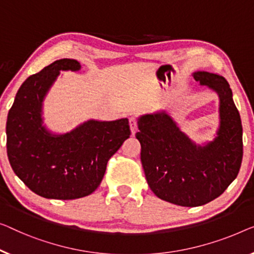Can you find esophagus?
I'll return each instance as SVG.
<instances>
[{
  "mask_svg": "<svg viewBox=\"0 0 254 254\" xmlns=\"http://www.w3.org/2000/svg\"><path fill=\"white\" fill-rule=\"evenodd\" d=\"M128 124H130V128H131L132 134H134L135 132H137V130H138L137 119H135V117H131V119L128 120Z\"/></svg>",
  "mask_w": 254,
  "mask_h": 254,
  "instance_id": "1",
  "label": "esophagus"
}]
</instances>
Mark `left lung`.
Returning a JSON list of instances; mask_svg holds the SVG:
<instances>
[{
  "mask_svg": "<svg viewBox=\"0 0 254 254\" xmlns=\"http://www.w3.org/2000/svg\"><path fill=\"white\" fill-rule=\"evenodd\" d=\"M195 81L219 94L220 127L217 137L197 146L165 112L138 120L135 138L140 158L155 195L181 206H199L224 192L235 180L243 158V128L232 89L224 76L196 71Z\"/></svg>",
  "mask_w": 254,
  "mask_h": 254,
  "instance_id": "8db88e82",
  "label": "left lung"
}]
</instances>
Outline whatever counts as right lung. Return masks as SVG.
Returning <instances> with one entry per match:
<instances>
[{"label":"right lung","instance_id":"obj_1","mask_svg":"<svg viewBox=\"0 0 254 254\" xmlns=\"http://www.w3.org/2000/svg\"><path fill=\"white\" fill-rule=\"evenodd\" d=\"M77 60L60 59L22 83L6 121V151L13 172L45 198L75 199L96 190L107 163L130 137L127 119L90 120L65 134L42 126V103L60 70L76 71Z\"/></svg>","mask_w":254,"mask_h":254}]
</instances>
